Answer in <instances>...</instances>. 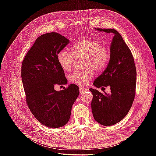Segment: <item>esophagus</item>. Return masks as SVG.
<instances>
[{
  "label": "esophagus",
  "instance_id": "34e87169",
  "mask_svg": "<svg viewBox=\"0 0 156 156\" xmlns=\"http://www.w3.org/2000/svg\"><path fill=\"white\" fill-rule=\"evenodd\" d=\"M87 90H88L87 88H84V87H80V92L81 94H82L84 92H86V91H87Z\"/></svg>",
  "mask_w": 156,
  "mask_h": 156
}]
</instances>
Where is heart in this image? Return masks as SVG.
<instances>
[{"label":"heart","instance_id":"b5f03b06","mask_svg":"<svg viewBox=\"0 0 156 156\" xmlns=\"http://www.w3.org/2000/svg\"><path fill=\"white\" fill-rule=\"evenodd\" d=\"M111 57L110 49L93 39H87L73 45L72 52L66 49L59 51L57 59L64 71L71 70L76 59L84 58V71H76L68 76V80L79 86L87 84L94 77V69L101 72L107 67Z\"/></svg>","mask_w":156,"mask_h":156}]
</instances>
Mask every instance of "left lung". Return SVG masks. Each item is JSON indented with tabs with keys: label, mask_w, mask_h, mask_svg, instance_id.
Returning <instances> with one entry per match:
<instances>
[{
	"label": "left lung",
	"mask_w": 156,
	"mask_h": 156,
	"mask_svg": "<svg viewBox=\"0 0 156 156\" xmlns=\"http://www.w3.org/2000/svg\"><path fill=\"white\" fill-rule=\"evenodd\" d=\"M96 29L115 34L107 67L94 82L97 88L110 87L111 93L89 89L93 95L91 107L95 121L110 126L122 120L130 110L135 96L137 72L133 55L119 33L112 29Z\"/></svg>",
	"instance_id": "left-lung-1"
}]
</instances>
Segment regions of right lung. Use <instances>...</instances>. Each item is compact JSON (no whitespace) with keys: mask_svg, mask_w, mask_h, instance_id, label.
I'll use <instances>...</instances> for the list:
<instances>
[{"mask_svg":"<svg viewBox=\"0 0 156 156\" xmlns=\"http://www.w3.org/2000/svg\"><path fill=\"white\" fill-rule=\"evenodd\" d=\"M69 43L58 33L45 34L37 38L22 62L21 79L28 107L48 127H62L67 123L79 94L76 84L60 91L54 89L56 85L67 83L57 55Z\"/></svg>","mask_w":156,"mask_h":156,"instance_id":"right-lung-1","label":"right lung"}]
</instances>
